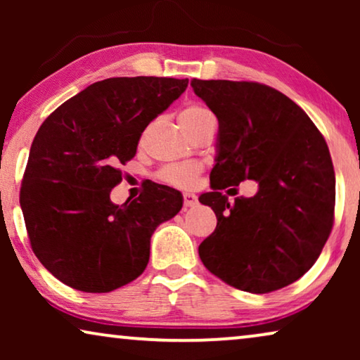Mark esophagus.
<instances>
[{"instance_id": "obj_1", "label": "esophagus", "mask_w": 360, "mask_h": 360, "mask_svg": "<svg viewBox=\"0 0 360 360\" xmlns=\"http://www.w3.org/2000/svg\"><path fill=\"white\" fill-rule=\"evenodd\" d=\"M198 203V198H196L195 193H184V205L186 208H190V206H195Z\"/></svg>"}]
</instances>
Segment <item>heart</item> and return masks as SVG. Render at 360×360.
Wrapping results in <instances>:
<instances>
[{
	"mask_svg": "<svg viewBox=\"0 0 360 360\" xmlns=\"http://www.w3.org/2000/svg\"><path fill=\"white\" fill-rule=\"evenodd\" d=\"M180 124L184 129L191 134V132L198 129L200 126H203L208 120H213V115L203 106L198 105H190L181 110L180 116ZM201 172V167L198 164H175V165H167L162 169L157 176L160 181H164L167 185L176 186V188H188L195 184L196 176Z\"/></svg>",
	"mask_w": 360,
	"mask_h": 360,
	"instance_id": "b5f03b06",
	"label": "heart"
}]
</instances>
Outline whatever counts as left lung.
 <instances>
[{"instance_id":"1","label":"left lung","mask_w":360,"mask_h":360,"mask_svg":"<svg viewBox=\"0 0 360 360\" xmlns=\"http://www.w3.org/2000/svg\"><path fill=\"white\" fill-rule=\"evenodd\" d=\"M191 86L219 122L213 191L200 196L218 224L200 244L201 262L250 293L297 282L316 262L334 223L336 176L326 141L275 88L198 78ZM244 179L257 181L259 191L231 205L220 190Z\"/></svg>"}]
</instances>
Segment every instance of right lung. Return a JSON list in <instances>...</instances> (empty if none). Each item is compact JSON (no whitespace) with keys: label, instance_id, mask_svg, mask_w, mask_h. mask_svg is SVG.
<instances>
[{"label":"right lung","instance_id":"add662e5","mask_svg":"<svg viewBox=\"0 0 360 360\" xmlns=\"http://www.w3.org/2000/svg\"><path fill=\"white\" fill-rule=\"evenodd\" d=\"M186 86L188 78H106L39 127L19 203L34 254L62 283L108 293L146 270L152 234L181 210V193L152 181L121 206L110 193L149 122Z\"/></svg>","mask_w":360,"mask_h":360}]
</instances>
